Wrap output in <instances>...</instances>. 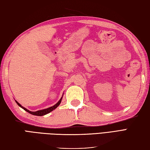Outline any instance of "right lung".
<instances>
[{"label":"right lung","instance_id":"1","mask_svg":"<svg viewBox=\"0 0 150 150\" xmlns=\"http://www.w3.org/2000/svg\"><path fill=\"white\" fill-rule=\"evenodd\" d=\"M63 96H62L61 98H60V100H59L57 102V103L55 104L54 106H51V107H50V108H46V109L38 110V111H36V112H31V111H30V110H27V108H25V107L21 106V104H19L18 101H16V100H15V101H16V103L17 104H18V105L19 106H20L21 108H23L24 110H25V111H26V112H29V114H33V115H38V116H42V115H46V114H49L50 112L53 111V110H55L56 108H57L59 104H60L61 103L62 98H63Z\"/></svg>","mask_w":150,"mask_h":150}]
</instances>
